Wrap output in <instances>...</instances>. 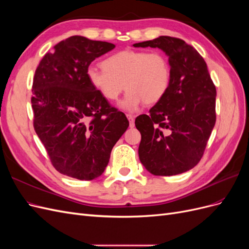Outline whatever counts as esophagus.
Here are the masks:
<instances>
[{
  "label": "esophagus",
  "instance_id": "obj_1",
  "mask_svg": "<svg viewBox=\"0 0 249 249\" xmlns=\"http://www.w3.org/2000/svg\"><path fill=\"white\" fill-rule=\"evenodd\" d=\"M126 117H127V119H129V122H130V126L133 127L135 125V116L132 115V114H126Z\"/></svg>",
  "mask_w": 249,
  "mask_h": 249
}]
</instances>
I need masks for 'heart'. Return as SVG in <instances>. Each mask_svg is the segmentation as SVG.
<instances>
[{"instance_id":"b5f03b06","label":"heart","mask_w":249,"mask_h":249,"mask_svg":"<svg viewBox=\"0 0 249 249\" xmlns=\"http://www.w3.org/2000/svg\"><path fill=\"white\" fill-rule=\"evenodd\" d=\"M170 65L159 52L124 50L104 60L103 67L89 66L87 79L107 101H115L125 89L120 103L126 111H135L142 103L153 105L166 94L170 84Z\"/></svg>"}]
</instances>
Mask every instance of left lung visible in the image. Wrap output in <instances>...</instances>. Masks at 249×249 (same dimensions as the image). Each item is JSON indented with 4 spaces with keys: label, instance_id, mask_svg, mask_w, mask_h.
<instances>
[{
    "label": "left lung",
    "instance_id": "obj_1",
    "mask_svg": "<svg viewBox=\"0 0 249 249\" xmlns=\"http://www.w3.org/2000/svg\"><path fill=\"white\" fill-rule=\"evenodd\" d=\"M158 48L168 56L170 84L166 94L139 115V159L154 176H176L196 166L216 123V87L199 53L170 36L133 44Z\"/></svg>",
    "mask_w": 249,
    "mask_h": 249
}]
</instances>
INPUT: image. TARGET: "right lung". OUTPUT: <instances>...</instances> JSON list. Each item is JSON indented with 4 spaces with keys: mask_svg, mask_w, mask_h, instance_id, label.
<instances>
[{
    "mask_svg": "<svg viewBox=\"0 0 249 249\" xmlns=\"http://www.w3.org/2000/svg\"><path fill=\"white\" fill-rule=\"evenodd\" d=\"M113 43L71 36L43 56L35 71L31 99L34 129L53 166L62 175L91 180L103 175L113 146L129 126L87 79L95 58Z\"/></svg>",
    "mask_w": 249,
    "mask_h": 249,
    "instance_id": "add662e5",
    "label": "right lung"
}]
</instances>
